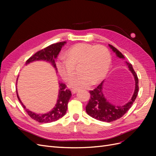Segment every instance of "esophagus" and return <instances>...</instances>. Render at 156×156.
Segmentation results:
<instances>
[{
    "label": "esophagus",
    "instance_id": "34e87169",
    "mask_svg": "<svg viewBox=\"0 0 156 156\" xmlns=\"http://www.w3.org/2000/svg\"><path fill=\"white\" fill-rule=\"evenodd\" d=\"M77 89H75V88H73V89H72V94L76 93V92H77Z\"/></svg>",
    "mask_w": 156,
    "mask_h": 156
}]
</instances>
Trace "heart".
<instances>
[{
  "label": "heart",
  "instance_id": "b5f03b06",
  "mask_svg": "<svg viewBox=\"0 0 156 156\" xmlns=\"http://www.w3.org/2000/svg\"><path fill=\"white\" fill-rule=\"evenodd\" d=\"M66 56H61L56 62L60 76L66 81H72L79 68L81 75L71 83L74 88H85L100 81L107 74L111 55L106 47L80 43L70 48Z\"/></svg>",
  "mask_w": 156,
  "mask_h": 156
}]
</instances>
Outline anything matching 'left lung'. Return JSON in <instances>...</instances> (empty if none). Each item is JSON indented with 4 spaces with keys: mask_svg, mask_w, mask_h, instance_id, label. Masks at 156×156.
I'll use <instances>...</instances> for the list:
<instances>
[{
    "mask_svg": "<svg viewBox=\"0 0 156 156\" xmlns=\"http://www.w3.org/2000/svg\"><path fill=\"white\" fill-rule=\"evenodd\" d=\"M115 52L116 55L120 58H124V56L120 51L118 50L112 45H108ZM129 70L133 73L135 80V88L133 96L128 103L122 106H116L111 104L105 98L103 94V83L102 81L93 90H90V98L86 106L87 113L91 117L98 120L111 122L120 119L123 116L131 107L132 105L136 98L139 92V79L131 64L127 62Z\"/></svg>",
    "mask_w": 156,
    "mask_h": 156,
    "instance_id": "1",
    "label": "left lung"
}]
</instances>
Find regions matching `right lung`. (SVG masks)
<instances>
[{
    "instance_id": "add662e5",
    "label": "right lung",
    "mask_w": 156,
    "mask_h": 156,
    "mask_svg": "<svg viewBox=\"0 0 156 156\" xmlns=\"http://www.w3.org/2000/svg\"><path fill=\"white\" fill-rule=\"evenodd\" d=\"M64 44H66V41L58 42V43L51 44L47 47V48L38 51L26 61V64L35 60H43L51 62V64L53 66V67L55 68L56 69H57L56 67L55 59L58 55L61 48H62V45H64ZM59 84L60 89L58 96V98L55 107L50 112L44 115L36 114V113L27 109L24 105L21 103L20 98L18 96L17 92H16L18 100H20L23 108H25L27 114L29 115L32 119L36 120V122H38L40 123H49V122L58 120L65 115L67 111L68 103L71 96H72V93H71L69 89L66 88V85L65 84L59 83Z\"/></svg>"
}]
</instances>
